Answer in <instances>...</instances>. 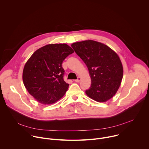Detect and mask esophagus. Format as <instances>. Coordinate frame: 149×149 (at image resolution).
Segmentation results:
<instances>
[{
	"label": "esophagus",
	"instance_id": "1",
	"mask_svg": "<svg viewBox=\"0 0 149 149\" xmlns=\"http://www.w3.org/2000/svg\"><path fill=\"white\" fill-rule=\"evenodd\" d=\"M80 80H81V78H80L79 77H78L77 78V79L75 80V82H79V81H80Z\"/></svg>",
	"mask_w": 149,
	"mask_h": 149
}]
</instances>
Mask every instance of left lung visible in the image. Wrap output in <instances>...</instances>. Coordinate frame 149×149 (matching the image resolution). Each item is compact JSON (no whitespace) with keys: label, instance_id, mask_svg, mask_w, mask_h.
I'll return each instance as SVG.
<instances>
[{"label":"left lung","instance_id":"obj_1","mask_svg":"<svg viewBox=\"0 0 149 149\" xmlns=\"http://www.w3.org/2000/svg\"><path fill=\"white\" fill-rule=\"evenodd\" d=\"M87 65L91 79L86 94L98 102H105L117 93L123 78V68L118 55L108 46L88 40L71 45Z\"/></svg>","mask_w":149,"mask_h":149}]
</instances>
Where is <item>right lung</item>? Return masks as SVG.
I'll list each match as a JSON object with an SVG mask.
<instances>
[{
	"label": "right lung",
	"mask_w": 149,
	"mask_h": 149,
	"mask_svg": "<svg viewBox=\"0 0 149 149\" xmlns=\"http://www.w3.org/2000/svg\"><path fill=\"white\" fill-rule=\"evenodd\" d=\"M73 52L65 44H49L36 50L26 62L24 86L39 102L51 104L64 95L69 84L63 80L62 62Z\"/></svg>",
	"instance_id": "obj_1"
}]
</instances>
